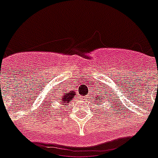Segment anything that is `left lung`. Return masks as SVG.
I'll use <instances>...</instances> for the list:
<instances>
[{
	"instance_id": "8db88e82",
	"label": "left lung",
	"mask_w": 158,
	"mask_h": 158,
	"mask_svg": "<svg viewBox=\"0 0 158 158\" xmlns=\"http://www.w3.org/2000/svg\"><path fill=\"white\" fill-rule=\"evenodd\" d=\"M105 95H106V94H94V96L93 97L94 98V100L96 101V102H101V101H106V99H105ZM97 104V103H96Z\"/></svg>"
}]
</instances>
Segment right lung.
Returning a JSON list of instances; mask_svg holds the SVG:
<instances>
[{
    "mask_svg": "<svg viewBox=\"0 0 158 158\" xmlns=\"http://www.w3.org/2000/svg\"><path fill=\"white\" fill-rule=\"evenodd\" d=\"M75 95H76V94H75L74 91L62 92L61 94H59L58 97H56L55 101L56 102H59L60 104H63L64 106H67L69 103L72 101Z\"/></svg>",
    "mask_w": 158,
    "mask_h": 158,
    "instance_id": "obj_1",
    "label": "right lung"
}]
</instances>
